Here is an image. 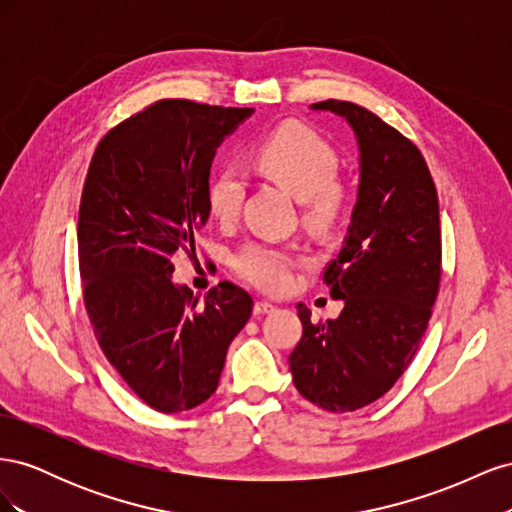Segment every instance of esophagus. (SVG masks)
<instances>
[{
  "label": "esophagus",
  "mask_w": 512,
  "mask_h": 512,
  "mask_svg": "<svg viewBox=\"0 0 512 512\" xmlns=\"http://www.w3.org/2000/svg\"><path fill=\"white\" fill-rule=\"evenodd\" d=\"M275 309V305L273 303H269V301H256V305H254V316H265V314H271Z\"/></svg>",
  "instance_id": "obj_1"
}]
</instances>
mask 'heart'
<instances>
[{"label": "heart", "instance_id": "obj_1", "mask_svg": "<svg viewBox=\"0 0 512 512\" xmlns=\"http://www.w3.org/2000/svg\"><path fill=\"white\" fill-rule=\"evenodd\" d=\"M252 162L267 177L284 185L305 203L309 220H331L342 188L337 177V153L320 134L303 123H284L254 145ZM245 198V179L237 168L215 170L207 185V205L213 218L228 224L239 215ZM232 267L245 282L265 290L284 292L290 286L294 256L282 245L269 241H247L232 256Z\"/></svg>", "mask_w": 512, "mask_h": 512}]
</instances>
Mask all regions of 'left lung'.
<instances>
[{
    "label": "left lung",
    "instance_id": "8db88e82",
    "mask_svg": "<svg viewBox=\"0 0 512 512\" xmlns=\"http://www.w3.org/2000/svg\"><path fill=\"white\" fill-rule=\"evenodd\" d=\"M312 108L348 121L361 177L342 250L324 269L344 309L314 322L299 303L303 335L288 363L307 401L352 412L391 389L427 331L442 273L438 192L421 151L378 115L342 100Z\"/></svg>",
    "mask_w": 512,
    "mask_h": 512
}]
</instances>
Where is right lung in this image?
Returning <instances> with one entry per match:
<instances>
[{
	"mask_svg": "<svg viewBox=\"0 0 512 512\" xmlns=\"http://www.w3.org/2000/svg\"><path fill=\"white\" fill-rule=\"evenodd\" d=\"M254 108L160 100L98 143L79 209L83 299L98 344L130 389L164 414L218 389L226 350L252 316L243 288L222 282L203 305L173 282L207 224L215 149Z\"/></svg>",
	"mask_w": 512,
	"mask_h": 512,
	"instance_id": "add662e5",
	"label": "right lung"
}]
</instances>
